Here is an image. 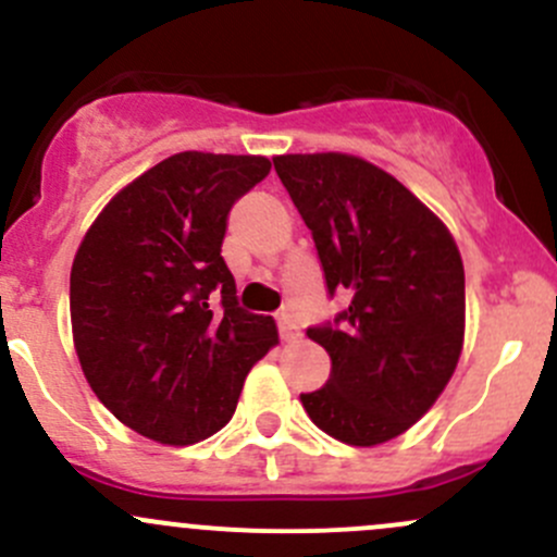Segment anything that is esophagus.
<instances>
[{
    "label": "esophagus",
    "instance_id": "34e87169",
    "mask_svg": "<svg viewBox=\"0 0 557 557\" xmlns=\"http://www.w3.org/2000/svg\"><path fill=\"white\" fill-rule=\"evenodd\" d=\"M276 324H278V332L284 341H292V337H297V324L295 319H292L289 311H281L276 313Z\"/></svg>",
    "mask_w": 557,
    "mask_h": 557
}]
</instances>
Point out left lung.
Instances as JSON below:
<instances>
[{"instance_id": "1", "label": "left lung", "mask_w": 557, "mask_h": 557, "mask_svg": "<svg viewBox=\"0 0 557 557\" xmlns=\"http://www.w3.org/2000/svg\"><path fill=\"white\" fill-rule=\"evenodd\" d=\"M317 244L330 295L348 308L308 337L330 381L300 403L357 448L407 432L448 386L463 346V262L450 231L403 182L357 154L273 158Z\"/></svg>"}]
</instances>
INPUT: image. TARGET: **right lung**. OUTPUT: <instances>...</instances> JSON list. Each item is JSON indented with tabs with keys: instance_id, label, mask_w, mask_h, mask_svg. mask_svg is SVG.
<instances>
[{
	"instance_id": "obj_1",
	"label": "right lung",
	"mask_w": 557,
	"mask_h": 557,
	"mask_svg": "<svg viewBox=\"0 0 557 557\" xmlns=\"http://www.w3.org/2000/svg\"><path fill=\"white\" fill-rule=\"evenodd\" d=\"M268 174L262 154H171L109 200L74 255V351L96 397L141 437L193 445L220 432L278 343L276 321L238 308L222 260L233 203Z\"/></svg>"
}]
</instances>
